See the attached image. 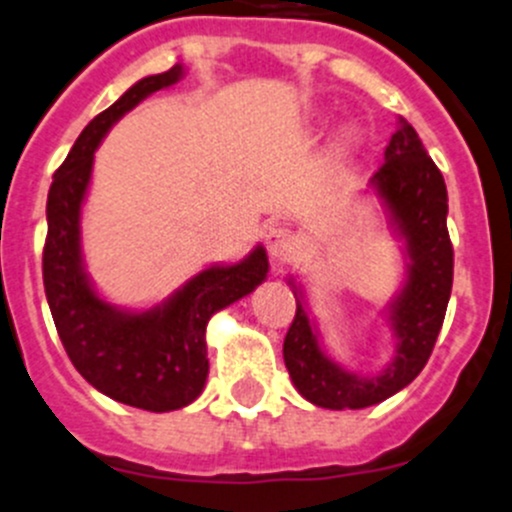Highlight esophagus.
Masks as SVG:
<instances>
[{"instance_id": "obj_1", "label": "esophagus", "mask_w": 512, "mask_h": 512, "mask_svg": "<svg viewBox=\"0 0 512 512\" xmlns=\"http://www.w3.org/2000/svg\"><path fill=\"white\" fill-rule=\"evenodd\" d=\"M266 251L271 256V261L283 263L293 256L296 251V236L286 226H271L266 231Z\"/></svg>"}]
</instances>
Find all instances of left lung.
Segmentation results:
<instances>
[{"mask_svg": "<svg viewBox=\"0 0 512 512\" xmlns=\"http://www.w3.org/2000/svg\"><path fill=\"white\" fill-rule=\"evenodd\" d=\"M371 186L386 204L398 236L406 241V283L391 303L393 361L378 376H358L338 366L318 343L301 288L288 281L296 296V316L283 341V361L298 393L313 406L331 411L376 406L423 371L453 288V244L445 224L448 191L416 129L403 116H398L386 146V164L373 174Z\"/></svg>", "mask_w": 512, "mask_h": 512, "instance_id": "left-lung-1", "label": "left lung"}]
</instances>
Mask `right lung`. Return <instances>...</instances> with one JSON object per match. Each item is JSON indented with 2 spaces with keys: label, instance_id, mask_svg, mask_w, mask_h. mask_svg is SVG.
Returning a JSON list of instances; mask_svg holds the SVG:
<instances>
[{
  "label": "right lung",
  "instance_id": "obj_1",
  "mask_svg": "<svg viewBox=\"0 0 512 512\" xmlns=\"http://www.w3.org/2000/svg\"><path fill=\"white\" fill-rule=\"evenodd\" d=\"M181 77V64L144 77L94 116L54 174L47 199L44 291L64 351L96 391L151 413L176 411L199 398L209 376L206 323L268 273L266 249L256 246L244 261L196 273L164 303L141 313L111 306L91 288L79 221L96 146L126 111Z\"/></svg>",
  "mask_w": 512,
  "mask_h": 512
}]
</instances>
